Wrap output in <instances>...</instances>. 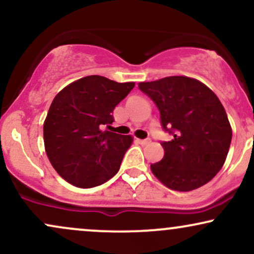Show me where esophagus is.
Wrapping results in <instances>:
<instances>
[{"instance_id": "obj_1", "label": "esophagus", "mask_w": 254, "mask_h": 254, "mask_svg": "<svg viewBox=\"0 0 254 254\" xmlns=\"http://www.w3.org/2000/svg\"><path fill=\"white\" fill-rule=\"evenodd\" d=\"M137 141H138V143L139 144H142V145H147V144H149L150 143V138H145V139H137Z\"/></svg>"}]
</instances>
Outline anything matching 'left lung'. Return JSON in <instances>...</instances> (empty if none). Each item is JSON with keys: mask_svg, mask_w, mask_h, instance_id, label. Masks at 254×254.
I'll return each mask as SVG.
<instances>
[{"mask_svg": "<svg viewBox=\"0 0 254 254\" xmlns=\"http://www.w3.org/2000/svg\"><path fill=\"white\" fill-rule=\"evenodd\" d=\"M160 112L162 129L173 138L161 142L165 155L150 165L157 179L171 190L200 188L222 168L232 142L224 107L205 84L186 76L141 82Z\"/></svg>", "mask_w": 254, "mask_h": 254, "instance_id": "left-lung-1", "label": "left lung"}]
</instances>
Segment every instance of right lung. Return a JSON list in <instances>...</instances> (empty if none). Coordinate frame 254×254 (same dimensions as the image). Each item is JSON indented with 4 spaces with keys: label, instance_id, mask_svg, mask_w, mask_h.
I'll return each mask as SVG.
<instances>
[{
    "label": "right lung",
    "instance_id": "add662e5",
    "mask_svg": "<svg viewBox=\"0 0 254 254\" xmlns=\"http://www.w3.org/2000/svg\"><path fill=\"white\" fill-rule=\"evenodd\" d=\"M135 87L99 75L80 78L55 97L44 122V144L57 173L77 188L101 185L119 171L131 136L105 130L115 107Z\"/></svg>",
    "mask_w": 254,
    "mask_h": 254
}]
</instances>
